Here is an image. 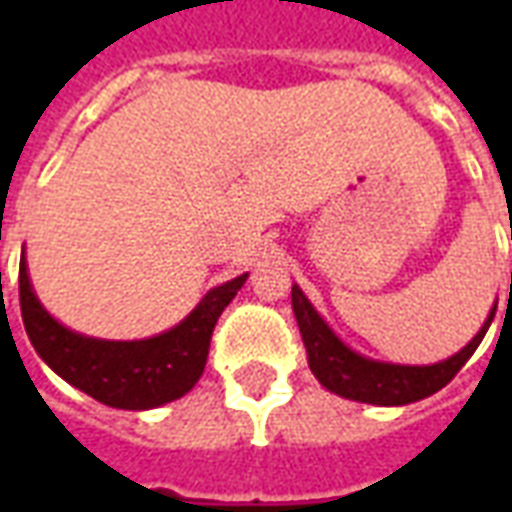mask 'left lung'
I'll list each match as a JSON object with an SVG mask.
<instances>
[{"instance_id":"left-lung-1","label":"left lung","mask_w":512,"mask_h":512,"mask_svg":"<svg viewBox=\"0 0 512 512\" xmlns=\"http://www.w3.org/2000/svg\"><path fill=\"white\" fill-rule=\"evenodd\" d=\"M293 299V312L299 323L301 340L307 348V362L315 378L321 381L329 392L359 403H373V406H406L417 403L422 397H430L439 392L441 386H447L452 378L458 376L469 356L477 351V345L483 343L488 326L494 321L496 307L483 323V329L474 334L472 343L463 345L461 351L444 362L436 365H389V362H376L367 356L356 354L348 345L329 329V323L323 321L315 312L307 296L301 293L299 285L290 290Z\"/></svg>"}]
</instances>
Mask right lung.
<instances>
[{
    "label": "right lung",
    "mask_w": 512,
    "mask_h": 512,
    "mask_svg": "<svg viewBox=\"0 0 512 512\" xmlns=\"http://www.w3.org/2000/svg\"><path fill=\"white\" fill-rule=\"evenodd\" d=\"M246 277L241 274L208 290L175 329L131 343L84 337L54 321L32 290L24 255L18 266V299L29 343L57 376L104 406L145 411L178 400L200 381L213 326Z\"/></svg>",
    "instance_id": "right-lung-1"
}]
</instances>
